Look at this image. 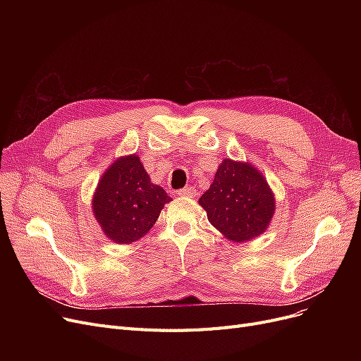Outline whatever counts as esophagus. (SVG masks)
I'll return each instance as SVG.
<instances>
[{"label": "esophagus", "instance_id": "obj_1", "mask_svg": "<svg viewBox=\"0 0 361 361\" xmlns=\"http://www.w3.org/2000/svg\"><path fill=\"white\" fill-rule=\"evenodd\" d=\"M195 195H196V190L193 187H185L177 192V196H180V197H193Z\"/></svg>", "mask_w": 361, "mask_h": 361}]
</instances>
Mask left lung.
Returning <instances> with one entry per match:
<instances>
[{
    "instance_id": "8db88e82",
    "label": "left lung",
    "mask_w": 361,
    "mask_h": 361,
    "mask_svg": "<svg viewBox=\"0 0 361 361\" xmlns=\"http://www.w3.org/2000/svg\"><path fill=\"white\" fill-rule=\"evenodd\" d=\"M199 204L207 219L230 241L243 243L268 230L275 214V195L267 178L249 161L225 158Z\"/></svg>"
}]
</instances>
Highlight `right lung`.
Segmentation results:
<instances>
[{
	"label": "right lung",
	"instance_id": "right-lung-1",
	"mask_svg": "<svg viewBox=\"0 0 361 361\" xmlns=\"http://www.w3.org/2000/svg\"><path fill=\"white\" fill-rule=\"evenodd\" d=\"M171 199L164 188L150 181L137 154L114 161L94 188L92 211L111 241L131 244L155 225Z\"/></svg>",
	"mask_w": 361,
	"mask_h": 361
}]
</instances>
